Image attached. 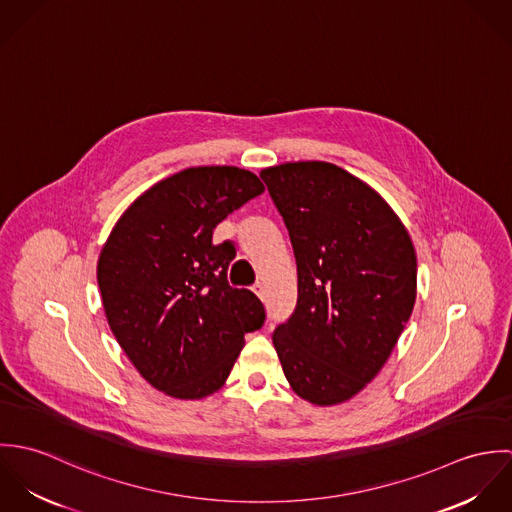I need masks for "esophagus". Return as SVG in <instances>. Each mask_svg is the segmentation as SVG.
Listing matches in <instances>:
<instances>
[{
	"mask_svg": "<svg viewBox=\"0 0 512 512\" xmlns=\"http://www.w3.org/2000/svg\"><path fill=\"white\" fill-rule=\"evenodd\" d=\"M252 290H254V293H256V295H258L262 301L266 299V290H264V284H262V282H256Z\"/></svg>",
	"mask_w": 512,
	"mask_h": 512,
	"instance_id": "esophagus-1",
	"label": "esophagus"
}]
</instances>
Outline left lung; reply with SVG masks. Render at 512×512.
<instances>
[{
  "instance_id": "left-lung-1",
  "label": "left lung",
  "mask_w": 512,
  "mask_h": 512,
  "mask_svg": "<svg viewBox=\"0 0 512 512\" xmlns=\"http://www.w3.org/2000/svg\"><path fill=\"white\" fill-rule=\"evenodd\" d=\"M292 240L297 303L272 341L293 390L353 398L390 357L416 301V252L392 209L327 161L260 173Z\"/></svg>"
}]
</instances>
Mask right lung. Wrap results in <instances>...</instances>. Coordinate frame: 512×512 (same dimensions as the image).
Wrapping results in <instances>:
<instances>
[{"mask_svg": "<svg viewBox=\"0 0 512 512\" xmlns=\"http://www.w3.org/2000/svg\"><path fill=\"white\" fill-rule=\"evenodd\" d=\"M262 193L246 169H183L146 191L102 248L96 274L110 329L147 382L169 396L217 392L244 333L264 325L262 301L228 284L234 244H213L220 220Z\"/></svg>", "mask_w": 512, "mask_h": 512, "instance_id": "1", "label": "right lung"}]
</instances>
